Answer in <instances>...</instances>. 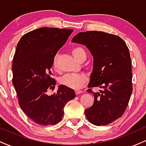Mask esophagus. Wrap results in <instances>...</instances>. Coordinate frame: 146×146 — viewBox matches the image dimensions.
Returning a JSON list of instances; mask_svg holds the SVG:
<instances>
[{"label": "esophagus", "instance_id": "esophagus-1", "mask_svg": "<svg viewBox=\"0 0 146 146\" xmlns=\"http://www.w3.org/2000/svg\"><path fill=\"white\" fill-rule=\"evenodd\" d=\"M82 93V91H81V90H75V94H76L77 95H80V93Z\"/></svg>", "mask_w": 146, "mask_h": 146}]
</instances>
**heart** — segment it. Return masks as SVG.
I'll list each match as a JSON object with an SVG mask.
<instances>
[{
	"instance_id": "heart-1",
	"label": "heart",
	"mask_w": 146,
	"mask_h": 146,
	"mask_svg": "<svg viewBox=\"0 0 146 146\" xmlns=\"http://www.w3.org/2000/svg\"><path fill=\"white\" fill-rule=\"evenodd\" d=\"M72 53L74 58L79 62L80 59L86 57V52L84 49L81 46H77L73 48ZM56 57L54 59V65L56 66ZM86 78L83 75L75 74V73H68L62 77L60 79V82L61 84L68 87V88H73V89H78L86 83Z\"/></svg>"
}]
</instances>
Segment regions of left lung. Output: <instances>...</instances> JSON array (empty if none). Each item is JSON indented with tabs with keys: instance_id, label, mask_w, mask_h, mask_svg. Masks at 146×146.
<instances>
[{
	"instance_id": "1",
	"label": "left lung",
	"mask_w": 146,
	"mask_h": 146,
	"mask_svg": "<svg viewBox=\"0 0 146 146\" xmlns=\"http://www.w3.org/2000/svg\"><path fill=\"white\" fill-rule=\"evenodd\" d=\"M71 42L86 46L93 56V67L88 88L100 87L94 93L93 106L84 111L88 121L96 125L113 123L124 113L132 92L129 49L120 37L103 31L80 32Z\"/></svg>"
}]
</instances>
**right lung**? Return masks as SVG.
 Segmentation results:
<instances>
[{
	"instance_id": "right-lung-1",
	"label": "right lung",
	"mask_w": 146,
	"mask_h": 146,
	"mask_svg": "<svg viewBox=\"0 0 146 146\" xmlns=\"http://www.w3.org/2000/svg\"><path fill=\"white\" fill-rule=\"evenodd\" d=\"M73 29L42 27L27 33L17 44L12 64V82L23 111L35 123L54 125L64 115V108L75 98L74 90L60 85L53 89L56 80L51 68L57 52L64 44Z\"/></svg>"
}]
</instances>
